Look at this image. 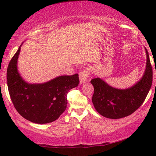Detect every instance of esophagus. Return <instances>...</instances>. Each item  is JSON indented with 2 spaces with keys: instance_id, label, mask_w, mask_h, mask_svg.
<instances>
[{
  "instance_id": "obj_1",
  "label": "esophagus",
  "mask_w": 156,
  "mask_h": 156,
  "mask_svg": "<svg viewBox=\"0 0 156 156\" xmlns=\"http://www.w3.org/2000/svg\"><path fill=\"white\" fill-rule=\"evenodd\" d=\"M89 72L88 69H84L83 71L79 73V78H80V84H84L87 80L89 77Z\"/></svg>"
}]
</instances>
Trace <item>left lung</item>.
<instances>
[{
    "instance_id": "obj_1",
    "label": "left lung",
    "mask_w": 156,
    "mask_h": 156,
    "mask_svg": "<svg viewBox=\"0 0 156 156\" xmlns=\"http://www.w3.org/2000/svg\"><path fill=\"white\" fill-rule=\"evenodd\" d=\"M144 49L147 62L144 73L130 87L115 88L98 77L91 80L94 88L92 102L101 115L110 119H119L131 115L143 103L151 89L153 80L149 53L145 47Z\"/></svg>"
}]
</instances>
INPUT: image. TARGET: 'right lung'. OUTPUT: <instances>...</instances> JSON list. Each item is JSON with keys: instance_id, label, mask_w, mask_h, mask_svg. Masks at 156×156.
Segmentation results:
<instances>
[{"instance_id": "obj_1", "label": "right lung", "mask_w": 156, "mask_h": 156, "mask_svg": "<svg viewBox=\"0 0 156 156\" xmlns=\"http://www.w3.org/2000/svg\"><path fill=\"white\" fill-rule=\"evenodd\" d=\"M22 44L7 68V87L12 101L17 112L26 120L36 124L52 122L67 108V93L78 85V74L59 76L43 83H27L18 69Z\"/></svg>"}]
</instances>
